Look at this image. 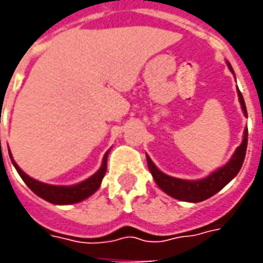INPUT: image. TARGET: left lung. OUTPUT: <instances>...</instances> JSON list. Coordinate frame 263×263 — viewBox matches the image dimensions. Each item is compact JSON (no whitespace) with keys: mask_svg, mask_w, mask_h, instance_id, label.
<instances>
[{"mask_svg":"<svg viewBox=\"0 0 263 263\" xmlns=\"http://www.w3.org/2000/svg\"><path fill=\"white\" fill-rule=\"evenodd\" d=\"M230 69H231V66H230ZM238 97H239V103H241V107H242L243 114L247 115L245 101H243L242 94H241L239 90H238ZM247 145H248V129L243 131L242 143L238 146L235 154L232 155L231 160L226 166H222L221 169L215 171L214 173H211L205 179L196 180V182L194 180L190 182V180H182V179L167 176V175L162 173L154 165V162L151 160L149 156H146V160H148V167L151 173H152V176H154L155 182L166 194H169V196L177 198V200H182V201L198 203V201H203L205 198L218 193L227 183L231 182L232 179L237 176L238 172H239L243 163V159H245Z\"/></svg>","mask_w":263,"mask_h":263,"instance_id":"left-lung-1","label":"left lung"}]
</instances>
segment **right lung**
<instances>
[{
    "label": "right lung",
    "mask_w": 263,
    "mask_h": 263,
    "mask_svg": "<svg viewBox=\"0 0 263 263\" xmlns=\"http://www.w3.org/2000/svg\"><path fill=\"white\" fill-rule=\"evenodd\" d=\"M109 152V151H108ZM108 152L104 155L103 165L100 167V171L97 173H94L90 179H87L84 182L74 184V186H52V184H46V183L37 182L35 179H32L28 175H25L24 172L21 171L20 166L15 163L11 156V160L14 163L15 169L20 173V176L22 177V180L26 183V186L31 189L33 193L42 197L43 200H46L52 204H73L79 203L81 200H84L88 196H91L94 192H97L101 180H103L104 175L107 172V158H108Z\"/></svg>",
    "instance_id": "1"
}]
</instances>
